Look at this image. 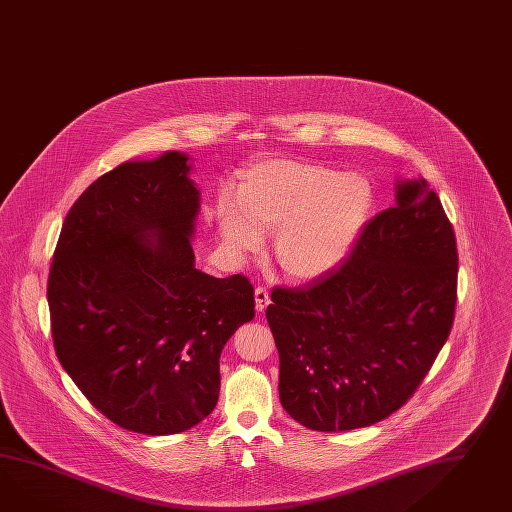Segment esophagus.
Returning a JSON list of instances; mask_svg holds the SVG:
<instances>
[{
    "instance_id": "obj_1",
    "label": "esophagus",
    "mask_w": 512,
    "mask_h": 512,
    "mask_svg": "<svg viewBox=\"0 0 512 512\" xmlns=\"http://www.w3.org/2000/svg\"><path fill=\"white\" fill-rule=\"evenodd\" d=\"M270 305V294L264 288H255V309L262 312Z\"/></svg>"
}]
</instances>
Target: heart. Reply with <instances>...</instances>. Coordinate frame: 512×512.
<instances>
[{
	"label": "heart",
	"mask_w": 512,
	"mask_h": 512,
	"mask_svg": "<svg viewBox=\"0 0 512 512\" xmlns=\"http://www.w3.org/2000/svg\"><path fill=\"white\" fill-rule=\"evenodd\" d=\"M375 207L366 175L318 163L270 159L250 168L238 196L220 192L214 214L227 253L244 261L275 231V261L296 281H314L348 259Z\"/></svg>",
	"instance_id": "obj_1"
}]
</instances>
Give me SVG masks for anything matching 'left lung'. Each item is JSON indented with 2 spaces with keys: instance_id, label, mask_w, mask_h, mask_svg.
I'll return each instance as SVG.
<instances>
[{
  "instance_id": "obj_1",
  "label": "left lung",
  "mask_w": 512,
  "mask_h": 512,
  "mask_svg": "<svg viewBox=\"0 0 512 512\" xmlns=\"http://www.w3.org/2000/svg\"><path fill=\"white\" fill-rule=\"evenodd\" d=\"M457 244L424 177L398 179L337 270L275 288L266 320L279 351L283 409L312 431H349L398 411L448 340Z\"/></svg>"
}]
</instances>
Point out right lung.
<instances>
[{"label": "right lung", "mask_w": 512, "mask_h": 512, "mask_svg": "<svg viewBox=\"0 0 512 512\" xmlns=\"http://www.w3.org/2000/svg\"><path fill=\"white\" fill-rule=\"evenodd\" d=\"M188 161L166 151L96 179L64 218L48 279L66 374L111 422L153 437L211 414L220 353L255 316L244 275L194 266L201 192Z\"/></svg>", "instance_id": "1"}]
</instances>
